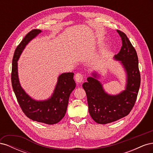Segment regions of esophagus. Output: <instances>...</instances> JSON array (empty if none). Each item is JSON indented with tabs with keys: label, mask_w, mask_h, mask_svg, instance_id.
<instances>
[{
	"label": "esophagus",
	"mask_w": 153,
	"mask_h": 153,
	"mask_svg": "<svg viewBox=\"0 0 153 153\" xmlns=\"http://www.w3.org/2000/svg\"><path fill=\"white\" fill-rule=\"evenodd\" d=\"M75 79L77 83H81L83 81V75L80 73H76L75 76Z\"/></svg>",
	"instance_id": "34e87169"
}]
</instances>
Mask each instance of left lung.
Masks as SVG:
<instances>
[{"label":"left lung","instance_id":"obj_1","mask_svg":"<svg viewBox=\"0 0 153 153\" xmlns=\"http://www.w3.org/2000/svg\"><path fill=\"white\" fill-rule=\"evenodd\" d=\"M117 32L123 46L114 59L119 61L126 73L125 89L117 94H108L98 80L100 75L96 71L92 72L82 85L87 94L89 114L98 124L110 123L128 115L135 105L140 85L136 50L124 32Z\"/></svg>","mask_w":153,"mask_h":153}]
</instances>
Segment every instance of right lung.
Segmentation results:
<instances>
[{"label":"right lung","mask_w":153,"mask_h":153,"mask_svg":"<svg viewBox=\"0 0 153 153\" xmlns=\"http://www.w3.org/2000/svg\"><path fill=\"white\" fill-rule=\"evenodd\" d=\"M41 32L39 29L31 30L16 48L12 62L11 82L18 102L27 117L39 123L54 124L61 121L66 114L69 96L76 87L74 73L61 74L57 78L53 93L45 100H36L31 98L22 87L18 78V59L26 45Z\"/></svg>","instance_id":"obj_1"}]
</instances>
